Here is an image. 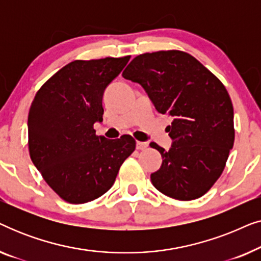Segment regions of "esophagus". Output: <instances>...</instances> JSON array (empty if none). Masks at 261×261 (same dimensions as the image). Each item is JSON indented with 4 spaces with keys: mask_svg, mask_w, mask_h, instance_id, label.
Masks as SVG:
<instances>
[{
    "mask_svg": "<svg viewBox=\"0 0 261 261\" xmlns=\"http://www.w3.org/2000/svg\"><path fill=\"white\" fill-rule=\"evenodd\" d=\"M148 144L147 142H142V141H137V148L138 149H145L147 147Z\"/></svg>",
    "mask_w": 261,
    "mask_h": 261,
    "instance_id": "obj_1",
    "label": "esophagus"
}]
</instances>
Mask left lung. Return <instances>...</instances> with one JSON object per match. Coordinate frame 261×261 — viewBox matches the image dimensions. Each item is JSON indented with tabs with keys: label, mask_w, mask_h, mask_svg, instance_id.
<instances>
[{
	"label": "left lung",
	"mask_w": 261,
	"mask_h": 261,
	"mask_svg": "<svg viewBox=\"0 0 261 261\" xmlns=\"http://www.w3.org/2000/svg\"><path fill=\"white\" fill-rule=\"evenodd\" d=\"M123 78L140 84L154 108L172 117V145L151 173L156 190L179 201L201 197L219 179L234 144L230 97L217 77L180 51H159L132 60Z\"/></svg>",
	"instance_id": "8db88e82"
}]
</instances>
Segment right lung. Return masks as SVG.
Masks as SVG:
<instances>
[{
	"label": "right lung",
	"instance_id": "obj_1",
	"mask_svg": "<svg viewBox=\"0 0 261 261\" xmlns=\"http://www.w3.org/2000/svg\"><path fill=\"white\" fill-rule=\"evenodd\" d=\"M130 57L74 60L60 69L37 92L28 114L31 159L46 183L64 201L81 204L113 187L135 140L96 135L103 121L106 88Z\"/></svg>",
	"mask_w": 261,
	"mask_h": 261
}]
</instances>
